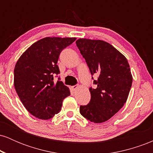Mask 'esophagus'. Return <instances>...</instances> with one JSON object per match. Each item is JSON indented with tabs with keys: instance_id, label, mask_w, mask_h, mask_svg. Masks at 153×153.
Segmentation results:
<instances>
[{
	"instance_id": "1",
	"label": "esophagus",
	"mask_w": 153,
	"mask_h": 153,
	"mask_svg": "<svg viewBox=\"0 0 153 153\" xmlns=\"http://www.w3.org/2000/svg\"><path fill=\"white\" fill-rule=\"evenodd\" d=\"M78 85H73V86H72V89H73V91H76L77 89H78Z\"/></svg>"
}]
</instances>
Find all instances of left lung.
Wrapping results in <instances>:
<instances>
[{
    "label": "left lung",
    "instance_id": "8db88e82",
    "mask_svg": "<svg viewBox=\"0 0 153 153\" xmlns=\"http://www.w3.org/2000/svg\"><path fill=\"white\" fill-rule=\"evenodd\" d=\"M76 45L85 59L96 88L91 87V101L80 106L88 120L102 123L111 118L127 101L132 76L127 58L111 45L102 40L79 39Z\"/></svg>",
    "mask_w": 153,
    "mask_h": 153
}]
</instances>
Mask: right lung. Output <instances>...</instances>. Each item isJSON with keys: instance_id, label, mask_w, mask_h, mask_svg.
<instances>
[{"instance_id": "right-lung-1", "label": "right lung", "mask_w": 153, "mask_h": 153, "mask_svg": "<svg viewBox=\"0 0 153 153\" xmlns=\"http://www.w3.org/2000/svg\"><path fill=\"white\" fill-rule=\"evenodd\" d=\"M76 38L45 37L33 44L19 57L14 68V86L26 110L40 119H51L61 110L69 88L58 78L60 52Z\"/></svg>"}]
</instances>
